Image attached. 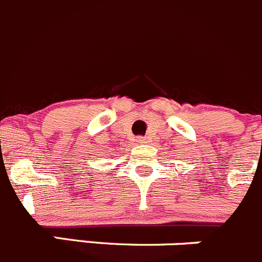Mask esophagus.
Masks as SVG:
<instances>
[{"label": "esophagus", "mask_w": 262, "mask_h": 262, "mask_svg": "<svg viewBox=\"0 0 262 262\" xmlns=\"http://www.w3.org/2000/svg\"><path fill=\"white\" fill-rule=\"evenodd\" d=\"M136 142H137V144H147L149 141H147L146 137H137Z\"/></svg>", "instance_id": "obj_1"}]
</instances>
